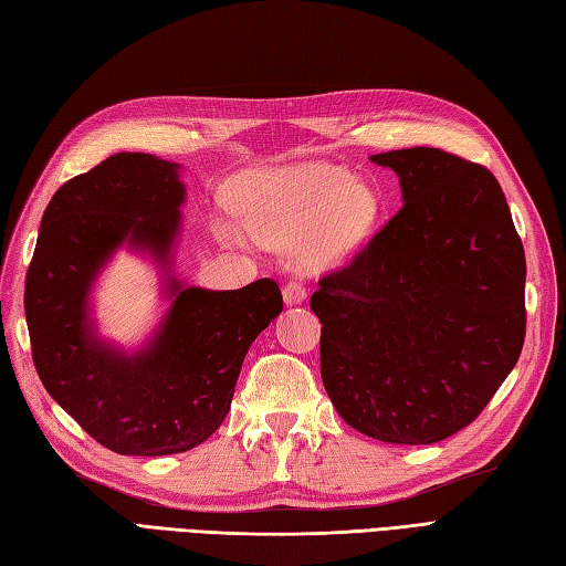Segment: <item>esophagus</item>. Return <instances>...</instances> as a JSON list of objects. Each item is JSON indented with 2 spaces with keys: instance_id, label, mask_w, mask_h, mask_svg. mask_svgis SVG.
<instances>
[{
  "instance_id": "1",
  "label": "esophagus",
  "mask_w": 566,
  "mask_h": 566,
  "mask_svg": "<svg viewBox=\"0 0 566 566\" xmlns=\"http://www.w3.org/2000/svg\"><path fill=\"white\" fill-rule=\"evenodd\" d=\"M282 296H284L286 306H296L306 298V289H304V284H298V282H289L282 289Z\"/></svg>"
}]
</instances>
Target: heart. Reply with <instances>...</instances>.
I'll use <instances>...</instances> for the list:
<instances>
[{"mask_svg":"<svg viewBox=\"0 0 566 566\" xmlns=\"http://www.w3.org/2000/svg\"><path fill=\"white\" fill-rule=\"evenodd\" d=\"M231 205L245 233L272 251H296L308 270H333L369 241L380 192L335 164H298L243 178Z\"/></svg>","mask_w":566,"mask_h":566,"instance_id":"obj_1","label":"heart"}]
</instances>
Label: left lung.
I'll return each mask as SVG.
<instances>
[{
    "label": "left lung",
    "instance_id": "1",
    "mask_svg": "<svg viewBox=\"0 0 566 566\" xmlns=\"http://www.w3.org/2000/svg\"><path fill=\"white\" fill-rule=\"evenodd\" d=\"M402 209L321 280V376L366 437L424 446L475 419L525 337V255L484 166L429 147L374 154Z\"/></svg>",
    "mask_w": 566,
    "mask_h": 566
}]
</instances>
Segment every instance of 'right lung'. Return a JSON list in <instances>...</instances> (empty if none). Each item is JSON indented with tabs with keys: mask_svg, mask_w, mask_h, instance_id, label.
<instances>
[{
	"mask_svg": "<svg viewBox=\"0 0 566 566\" xmlns=\"http://www.w3.org/2000/svg\"><path fill=\"white\" fill-rule=\"evenodd\" d=\"M186 186L180 164L120 151L52 195L25 274L35 371L88 437L120 455H170L227 417L245 352L282 313L274 280L212 292L176 277ZM120 247L147 254L169 301L133 353L99 337L90 292Z\"/></svg>",
	"mask_w": 566,
	"mask_h": 566,
	"instance_id": "1",
	"label": "right lung"
}]
</instances>
